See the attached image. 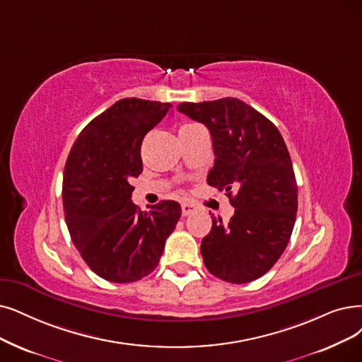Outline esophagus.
<instances>
[{"label": "esophagus", "instance_id": "34e87169", "mask_svg": "<svg viewBox=\"0 0 362 362\" xmlns=\"http://www.w3.org/2000/svg\"><path fill=\"white\" fill-rule=\"evenodd\" d=\"M181 211H182V216H187V215H192L196 212V206L192 204H182Z\"/></svg>", "mask_w": 362, "mask_h": 362}]
</instances>
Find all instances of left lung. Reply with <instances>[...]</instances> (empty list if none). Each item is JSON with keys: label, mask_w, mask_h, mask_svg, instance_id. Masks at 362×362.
<instances>
[{"label": "left lung", "mask_w": 362, "mask_h": 362, "mask_svg": "<svg viewBox=\"0 0 362 362\" xmlns=\"http://www.w3.org/2000/svg\"><path fill=\"white\" fill-rule=\"evenodd\" d=\"M177 108L209 129L215 160L206 181L224 190L235 208L228 224L212 216V228L200 245L204 263L226 282L258 279L285 251L296 223L297 182L284 138L262 112L238 98Z\"/></svg>", "instance_id": "obj_1"}]
</instances>
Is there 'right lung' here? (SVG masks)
<instances>
[{
  "mask_svg": "<svg viewBox=\"0 0 362 362\" xmlns=\"http://www.w3.org/2000/svg\"><path fill=\"white\" fill-rule=\"evenodd\" d=\"M170 107L120 99L83 129L66 158L62 200L69 235L86 264L105 281L127 284L151 273L181 216L175 200L141 211L129 182L142 172L144 136Z\"/></svg>",
  "mask_w": 362,
  "mask_h": 362,
  "instance_id": "add662e5",
  "label": "right lung"
}]
</instances>
